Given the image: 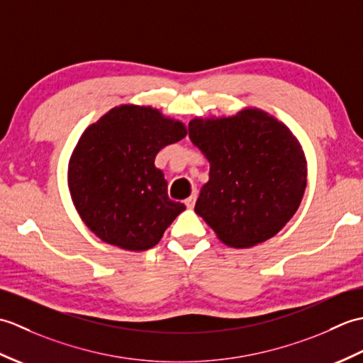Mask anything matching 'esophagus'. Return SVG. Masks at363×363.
<instances>
[{
	"label": "esophagus",
	"instance_id": "1",
	"mask_svg": "<svg viewBox=\"0 0 363 363\" xmlns=\"http://www.w3.org/2000/svg\"><path fill=\"white\" fill-rule=\"evenodd\" d=\"M195 201H196V195H191V196H189L186 201H184V204H186L189 209H194V206H195Z\"/></svg>",
	"mask_w": 363,
	"mask_h": 363
}]
</instances>
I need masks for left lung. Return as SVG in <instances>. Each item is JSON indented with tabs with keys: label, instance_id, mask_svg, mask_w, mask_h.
<instances>
[{
	"label": "left lung",
	"instance_id": "1",
	"mask_svg": "<svg viewBox=\"0 0 363 363\" xmlns=\"http://www.w3.org/2000/svg\"><path fill=\"white\" fill-rule=\"evenodd\" d=\"M189 137L211 164L195 212L223 243L250 248L287 225L304 196L307 162L284 123L246 107L233 117L194 118Z\"/></svg>",
	"mask_w": 363,
	"mask_h": 363
}]
</instances>
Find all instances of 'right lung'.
I'll use <instances>...</instances> for the list:
<instances>
[{"label":"right lung","instance_id":"right-lung-1","mask_svg":"<svg viewBox=\"0 0 363 363\" xmlns=\"http://www.w3.org/2000/svg\"><path fill=\"white\" fill-rule=\"evenodd\" d=\"M186 135L184 123L135 104L113 107L84 130L68 164V189L91 233L128 251L160 242L186 206L168 198L154 159Z\"/></svg>","mask_w":363,"mask_h":363}]
</instances>
